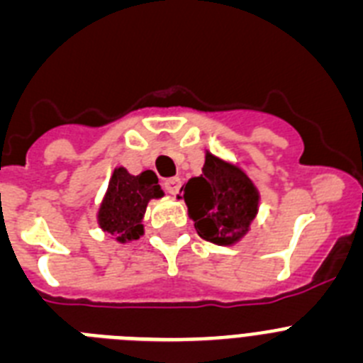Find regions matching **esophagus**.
Returning <instances> with one entry per match:
<instances>
[{
  "mask_svg": "<svg viewBox=\"0 0 363 363\" xmlns=\"http://www.w3.org/2000/svg\"><path fill=\"white\" fill-rule=\"evenodd\" d=\"M179 187H182V179L179 178H171V179H165V182H163V189H165L169 194H172V196H174V194H178Z\"/></svg>",
  "mask_w": 363,
  "mask_h": 363,
  "instance_id": "obj_1",
  "label": "esophagus"
}]
</instances>
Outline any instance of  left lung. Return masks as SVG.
<instances>
[{
  "instance_id": "left-lung-1",
  "label": "left lung",
  "mask_w": 363,
  "mask_h": 363,
  "mask_svg": "<svg viewBox=\"0 0 363 363\" xmlns=\"http://www.w3.org/2000/svg\"><path fill=\"white\" fill-rule=\"evenodd\" d=\"M198 234L216 245L240 242L256 218L258 189L238 165L205 154L201 174L182 187Z\"/></svg>"
}]
</instances>
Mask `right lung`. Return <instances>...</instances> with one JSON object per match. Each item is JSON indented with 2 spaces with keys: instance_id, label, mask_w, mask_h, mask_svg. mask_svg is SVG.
Listing matches in <instances>:
<instances>
[{
  "instance_id": "obj_1",
  "label": "right lung",
  "mask_w": 363,
  "mask_h": 363,
  "mask_svg": "<svg viewBox=\"0 0 363 363\" xmlns=\"http://www.w3.org/2000/svg\"><path fill=\"white\" fill-rule=\"evenodd\" d=\"M158 176L143 171L133 176L127 169H114L105 198L99 205L98 223L105 233L116 236V242L127 243L143 234V214L152 198H162Z\"/></svg>"
}]
</instances>
